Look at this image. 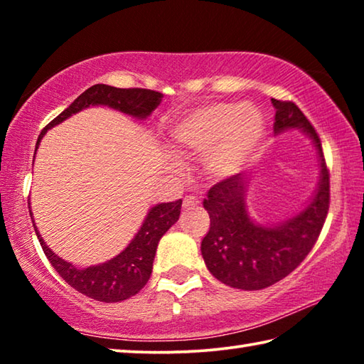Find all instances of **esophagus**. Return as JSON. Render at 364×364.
<instances>
[{"instance_id": "34e87169", "label": "esophagus", "mask_w": 364, "mask_h": 364, "mask_svg": "<svg viewBox=\"0 0 364 364\" xmlns=\"http://www.w3.org/2000/svg\"><path fill=\"white\" fill-rule=\"evenodd\" d=\"M197 204H199V199H197L196 196H191V194L184 197V200H183V205L184 207H194Z\"/></svg>"}]
</instances>
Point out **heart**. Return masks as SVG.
<instances>
[{
    "label": "heart",
    "instance_id": "heart-1",
    "mask_svg": "<svg viewBox=\"0 0 364 364\" xmlns=\"http://www.w3.org/2000/svg\"><path fill=\"white\" fill-rule=\"evenodd\" d=\"M263 130V117L252 104H207L189 110L175 123L170 147L178 156H204L207 173L225 178L255 157Z\"/></svg>",
    "mask_w": 364,
    "mask_h": 364
}]
</instances>
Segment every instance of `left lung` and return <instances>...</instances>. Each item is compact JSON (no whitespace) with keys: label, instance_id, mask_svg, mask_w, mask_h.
Here are the masks:
<instances>
[{"label":"left lung","instance_id":"left-lung-1","mask_svg":"<svg viewBox=\"0 0 364 364\" xmlns=\"http://www.w3.org/2000/svg\"><path fill=\"white\" fill-rule=\"evenodd\" d=\"M276 109L274 132L301 128L318 147L321 181L304 212L276 226L254 223L245 210V178L237 173L215 183L204 199L210 230L200 250L210 273L226 286L258 291L276 284L299 267L316 244L329 210V168L321 139L304 112L292 101L271 100Z\"/></svg>","mask_w":364,"mask_h":364}]
</instances>
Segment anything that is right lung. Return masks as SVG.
<instances>
[{
    "mask_svg": "<svg viewBox=\"0 0 364 364\" xmlns=\"http://www.w3.org/2000/svg\"><path fill=\"white\" fill-rule=\"evenodd\" d=\"M162 97V93L154 90L115 88V86L109 85H93L85 93L80 95L64 112H60L56 119L43 128L38 143L49 128L64 122L67 117L80 112L85 107L102 104V106L122 110L128 115L146 119L159 106ZM38 143H36V146H38ZM181 204L183 200L180 199L168 202V204H159L152 207L141 230L120 255H117L107 263L96 264V267L90 268H77L72 263L59 258L56 254H53V250L41 239L36 226H33L49 263L53 264V268L58 271L67 284L72 286L75 291L82 292L86 297H91L97 301H106V304H114V301H122L136 295L146 286V282L149 281L157 244L160 237L180 218Z\"/></svg>",
    "mask_w": 364,
    "mask_h": 364,
    "instance_id": "obj_1",
    "label": "right lung"
}]
</instances>
